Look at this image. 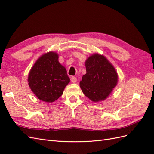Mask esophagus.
Masks as SVG:
<instances>
[{"mask_svg":"<svg viewBox=\"0 0 154 154\" xmlns=\"http://www.w3.org/2000/svg\"><path fill=\"white\" fill-rule=\"evenodd\" d=\"M71 81L72 82H76L77 81V79L76 77H72L71 78Z\"/></svg>","mask_w":154,"mask_h":154,"instance_id":"1","label":"esophagus"}]
</instances>
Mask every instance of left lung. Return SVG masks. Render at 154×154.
Here are the masks:
<instances>
[{"label":"left lung","mask_w":154,"mask_h":154,"mask_svg":"<svg viewBox=\"0 0 154 154\" xmlns=\"http://www.w3.org/2000/svg\"><path fill=\"white\" fill-rule=\"evenodd\" d=\"M85 66L86 73L80 81L83 94L93 102L106 99L117 84L116 69L104 56L98 54L89 57Z\"/></svg>","instance_id":"8db88e82"}]
</instances>
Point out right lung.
I'll return each instance as SVG.
<instances>
[{
    "label": "right lung",
    "mask_w": 154,
    "mask_h": 154,
    "mask_svg": "<svg viewBox=\"0 0 154 154\" xmlns=\"http://www.w3.org/2000/svg\"><path fill=\"white\" fill-rule=\"evenodd\" d=\"M55 52H48L39 57L28 75V85L38 99L53 103L62 95L69 82L66 68L59 62Z\"/></svg>",
    "instance_id": "obj_1"
}]
</instances>
